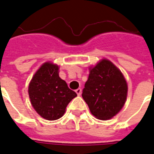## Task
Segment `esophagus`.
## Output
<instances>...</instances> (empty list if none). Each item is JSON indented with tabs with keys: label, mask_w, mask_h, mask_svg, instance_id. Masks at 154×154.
Instances as JSON below:
<instances>
[{
	"label": "esophagus",
	"mask_w": 154,
	"mask_h": 154,
	"mask_svg": "<svg viewBox=\"0 0 154 154\" xmlns=\"http://www.w3.org/2000/svg\"><path fill=\"white\" fill-rule=\"evenodd\" d=\"M75 92L77 93V95H78L79 96H80L81 92H82V90H81V88H78V89H76Z\"/></svg>",
	"instance_id": "obj_1"
}]
</instances>
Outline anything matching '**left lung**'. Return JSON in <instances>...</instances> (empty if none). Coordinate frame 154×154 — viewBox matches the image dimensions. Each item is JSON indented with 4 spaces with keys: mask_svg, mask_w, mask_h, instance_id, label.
I'll use <instances>...</instances> for the list:
<instances>
[{
    "mask_svg": "<svg viewBox=\"0 0 154 154\" xmlns=\"http://www.w3.org/2000/svg\"><path fill=\"white\" fill-rule=\"evenodd\" d=\"M83 88V100L99 120H110L120 112L128 96V83L120 69L107 58L89 66Z\"/></svg>",
    "mask_w": 154,
    "mask_h": 154,
    "instance_id": "1",
    "label": "left lung"
}]
</instances>
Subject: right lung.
<instances>
[{
    "label": "right lung",
    "mask_w": 154,
    "mask_h": 154,
    "mask_svg": "<svg viewBox=\"0 0 154 154\" xmlns=\"http://www.w3.org/2000/svg\"><path fill=\"white\" fill-rule=\"evenodd\" d=\"M58 73L59 66L48 61L42 64L29 83L31 105L45 120H55L62 117L66 106L77 96Z\"/></svg>",
    "instance_id": "right-lung-1"
}]
</instances>
